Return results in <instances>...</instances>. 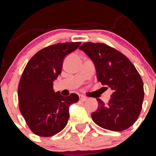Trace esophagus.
<instances>
[{"mask_svg": "<svg viewBox=\"0 0 156 156\" xmlns=\"http://www.w3.org/2000/svg\"><path fill=\"white\" fill-rule=\"evenodd\" d=\"M87 98L84 97V96H80V101H87Z\"/></svg>", "mask_w": 156, "mask_h": 156, "instance_id": "obj_1", "label": "esophagus"}]
</instances>
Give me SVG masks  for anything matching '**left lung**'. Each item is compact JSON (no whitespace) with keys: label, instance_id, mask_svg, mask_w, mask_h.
<instances>
[{"label":"left lung","instance_id":"8db88e82","mask_svg":"<svg viewBox=\"0 0 156 156\" xmlns=\"http://www.w3.org/2000/svg\"><path fill=\"white\" fill-rule=\"evenodd\" d=\"M79 49L93 61L98 80L113 90L107 104L97 99L99 107L91 114L93 121L112 131L128 129L142 108L144 84L139 73L123 54L105 44L87 42Z\"/></svg>","mask_w":156,"mask_h":156}]
</instances>
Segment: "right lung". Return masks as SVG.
Segmentation results:
<instances>
[{"label":"right lung","mask_w":156,"mask_h":156,"mask_svg":"<svg viewBox=\"0 0 156 156\" xmlns=\"http://www.w3.org/2000/svg\"><path fill=\"white\" fill-rule=\"evenodd\" d=\"M80 42L59 43L43 48L25 67L19 83L20 112L31 131L51 137L62 130L69 118V106L79 101L76 94L62 96L53 90L54 80L61 73L63 60Z\"/></svg>","instance_id":"add662e5"}]
</instances>
